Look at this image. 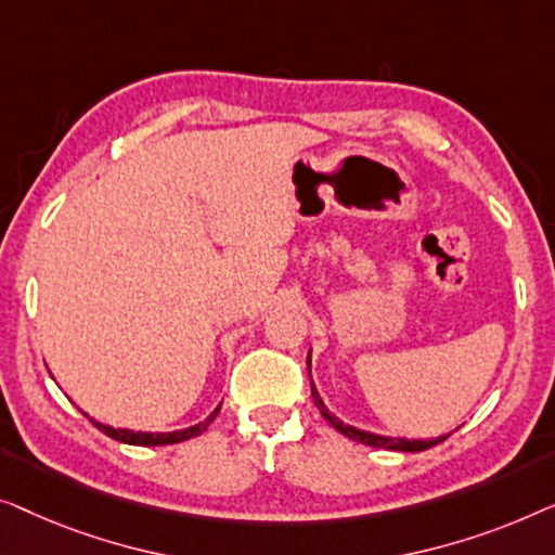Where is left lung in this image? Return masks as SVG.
Returning a JSON list of instances; mask_svg holds the SVG:
<instances>
[{
	"instance_id": "8db88e82",
	"label": "left lung",
	"mask_w": 555,
	"mask_h": 555,
	"mask_svg": "<svg viewBox=\"0 0 555 555\" xmlns=\"http://www.w3.org/2000/svg\"><path fill=\"white\" fill-rule=\"evenodd\" d=\"M309 362H311V359H307V364H309ZM311 397H314V404L319 408V412H322V415L326 417V423H330L332 427H337V430H339L341 435H347L349 440L362 442V444H370V448H385V450H400V452H420V450L433 448V444L442 442L444 437H448V435L437 437V440H404V437H382V435H372V433L357 430V427L345 425V423H341V420L334 417L332 412L324 408L322 397H319V392H317L314 387H311Z\"/></svg>"
}]
</instances>
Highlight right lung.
<instances>
[{"mask_svg": "<svg viewBox=\"0 0 555 555\" xmlns=\"http://www.w3.org/2000/svg\"><path fill=\"white\" fill-rule=\"evenodd\" d=\"M216 408L210 415L203 420V423L189 427V430H176V433H132V430H115L111 425H100V423H92L98 427V430H103L107 437H113V440L118 442H128V444H145V448H153V444H176V442H183V440H191V437L201 435L206 427L214 423L216 415H218Z\"/></svg>", "mask_w": 555, "mask_h": 555, "instance_id": "right-lung-1", "label": "right lung"}]
</instances>
